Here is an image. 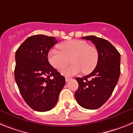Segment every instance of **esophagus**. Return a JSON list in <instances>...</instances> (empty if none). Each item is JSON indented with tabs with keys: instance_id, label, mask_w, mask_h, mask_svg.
<instances>
[{
	"instance_id": "esophagus-1",
	"label": "esophagus",
	"mask_w": 133,
	"mask_h": 133,
	"mask_svg": "<svg viewBox=\"0 0 133 133\" xmlns=\"http://www.w3.org/2000/svg\"><path fill=\"white\" fill-rule=\"evenodd\" d=\"M70 79H71V78H70V77H65V81H66V82H68V81H70Z\"/></svg>"
}]
</instances>
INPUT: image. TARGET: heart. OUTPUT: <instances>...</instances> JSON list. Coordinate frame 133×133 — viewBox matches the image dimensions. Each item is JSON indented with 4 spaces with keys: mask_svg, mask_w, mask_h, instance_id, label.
Masks as SVG:
<instances>
[{
    "mask_svg": "<svg viewBox=\"0 0 133 133\" xmlns=\"http://www.w3.org/2000/svg\"><path fill=\"white\" fill-rule=\"evenodd\" d=\"M59 50L52 49L48 55L49 63L57 70H63L69 64V59L72 63L63 71L66 76H72L83 71L89 74L93 71L98 62V51L81 40H70L61 43Z\"/></svg>",
    "mask_w": 133,
    "mask_h": 133,
    "instance_id": "1",
    "label": "heart"
}]
</instances>
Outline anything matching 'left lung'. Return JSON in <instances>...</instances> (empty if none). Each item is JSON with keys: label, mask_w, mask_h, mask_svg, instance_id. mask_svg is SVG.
I'll return each mask as SVG.
<instances>
[{"label": "left lung", "mask_w": 133, "mask_h": 133, "mask_svg": "<svg viewBox=\"0 0 133 133\" xmlns=\"http://www.w3.org/2000/svg\"><path fill=\"white\" fill-rule=\"evenodd\" d=\"M95 44L99 58L97 66L89 75L76 78L78 83L75 98L80 106L97 109L106 103L118 83L121 73V55L110 42L95 36L82 37Z\"/></svg>", "instance_id": "left-lung-1"}]
</instances>
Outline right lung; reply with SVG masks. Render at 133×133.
I'll use <instances>...</instances> for the list:
<instances>
[{
  "label": "right lung",
  "mask_w": 133,
  "mask_h": 133,
  "mask_svg": "<svg viewBox=\"0 0 133 133\" xmlns=\"http://www.w3.org/2000/svg\"><path fill=\"white\" fill-rule=\"evenodd\" d=\"M58 41L37 35L27 38L15 54V78L24 101L39 112L52 109L65 84V78L50 65L48 53Z\"/></svg>",
  "instance_id": "obj_1"
}]
</instances>
